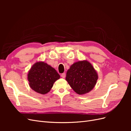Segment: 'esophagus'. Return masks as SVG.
Returning a JSON list of instances; mask_svg holds the SVG:
<instances>
[{
  "mask_svg": "<svg viewBox=\"0 0 131 131\" xmlns=\"http://www.w3.org/2000/svg\"><path fill=\"white\" fill-rule=\"evenodd\" d=\"M61 77L62 78H64L66 77V73H63L61 74Z\"/></svg>",
  "mask_w": 131,
  "mask_h": 131,
  "instance_id": "1",
  "label": "esophagus"
}]
</instances>
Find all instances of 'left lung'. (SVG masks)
<instances>
[{
  "label": "left lung",
  "mask_w": 131,
  "mask_h": 131,
  "mask_svg": "<svg viewBox=\"0 0 131 131\" xmlns=\"http://www.w3.org/2000/svg\"><path fill=\"white\" fill-rule=\"evenodd\" d=\"M66 79L75 92L83 94L93 89L98 75L90 62L83 61L75 63L70 67Z\"/></svg>",
  "instance_id": "1"
}]
</instances>
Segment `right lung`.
<instances>
[{
    "label": "right lung",
    "mask_w": 131,
    "mask_h": 131,
    "mask_svg": "<svg viewBox=\"0 0 131 131\" xmlns=\"http://www.w3.org/2000/svg\"><path fill=\"white\" fill-rule=\"evenodd\" d=\"M60 78L52 67L44 62H37L28 74L29 86L35 92L40 94L48 93L54 82Z\"/></svg>",
    "instance_id": "obj_1"
}]
</instances>
